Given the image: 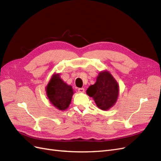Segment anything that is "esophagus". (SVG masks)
<instances>
[{
	"instance_id": "esophagus-1",
	"label": "esophagus",
	"mask_w": 161,
	"mask_h": 161,
	"mask_svg": "<svg viewBox=\"0 0 161 161\" xmlns=\"http://www.w3.org/2000/svg\"><path fill=\"white\" fill-rule=\"evenodd\" d=\"M78 91H79V92H84L85 89L84 88H79L78 89Z\"/></svg>"
}]
</instances>
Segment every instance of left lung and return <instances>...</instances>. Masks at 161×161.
<instances>
[{
    "mask_svg": "<svg viewBox=\"0 0 161 161\" xmlns=\"http://www.w3.org/2000/svg\"><path fill=\"white\" fill-rule=\"evenodd\" d=\"M119 86L109 72L99 73L97 81L86 90V93L93 98L97 106L102 110H108L118 99Z\"/></svg>",
    "mask_w": 161,
    "mask_h": 161,
    "instance_id": "left-lung-1",
    "label": "left lung"
}]
</instances>
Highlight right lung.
I'll list each match as a JSON object with an SVG mask.
<instances>
[{
    "label": "right lung",
    "mask_w": 161,
    "mask_h": 161,
    "mask_svg": "<svg viewBox=\"0 0 161 161\" xmlns=\"http://www.w3.org/2000/svg\"><path fill=\"white\" fill-rule=\"evenodd\" d=\"M47 95L51 103L56 108L60 110H64L69 106L73 90L72 86L64 82L59 75H54L48 83Z\"/></svg>",
    "instance_id": "right-lung-1"
}]
</instances>
